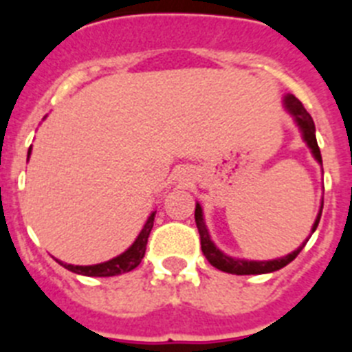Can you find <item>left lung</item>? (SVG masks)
<instances>
[{
	"mask_svg": "<svg viewBox=\"0 0 352 352\" xmlns=\"http://www.w3.org/2000/svg\"><path fill=\"white\" fill-rule=\"evenodd\" d=\"M284 105L285 109L289 111L294 121L300 126L301 133H303V141L307 142L310 149H312V155L319 164L322 166V158H321V149L317 146V139H316V125H314V120L309 113H307V109L303 107L300 100H298L294 95H285L284 96ZM321 213H322V204L321 210H319V214H317L316 222L312 226V232L316 231L317 226H319V220H321ZM195 223H197L199 229V236H201V248H203V254L206 256V259L210 261L211 266H214L220 272L226 273H232V275H263V273H272L276 272V270L284 268L287 266L291 261L296 259V256L301 252V248L305 247V243L309 241H305L300 248H296L294 252L287 254L285 257H280V259H273V261H245V259H234V257L226 256L222 250L214 247V243L211 241L210 232H208V227L204 223L203 219V208L201 204H195Z\"/></svg>",
	"mask_w": 352,
	"mask_h": 352,
	"instance_id": "1",
	"label": "left lung"
}]
</instances>
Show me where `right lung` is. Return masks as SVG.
I'll use <instances>...</instances> for the list:
<instances>
[{"mask_svg": "<svg viewBox=\"0 0 352 352\" xmlns=\"http://www.w3.org/2000/svg\"><path fill=\"white\" fill-rule=\"evenodd\" d=\"M30 153H31V148L30 151H28V158H30ZM155 213H157V211H153V213L149 214L144 227H142V231L139 232V236L135 238L132 247H130L129 250L123 252V254H120L118 257H114V259L105 261V263H100V264H93V266H74V264H65V263L61 264H63L67 270H70V272L77 273V275H86V276H114V275H121V273L132 272L133 268H138L139 264H141L142 257H144L149 232H151V229H153Z\"/></svg>", "mask_w": 352, "mask_h": 352, "instance_id": "1", "label": "right lung"}]
</instances>
